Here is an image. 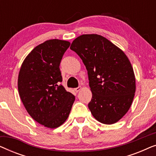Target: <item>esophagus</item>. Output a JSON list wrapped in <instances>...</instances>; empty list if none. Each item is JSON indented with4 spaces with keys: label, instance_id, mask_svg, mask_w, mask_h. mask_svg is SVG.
<instances>
[{
    "label": "esophagus",
    "instance_id": "obj_1",
    "mask_svg": "<svg viewBox=\"0 0 156 156\" xmlns=\"http://www.w3.org/2000/svg\"><path fill=\"white\" fill-rule=\"evenodd\" d=\"M81 89H82V87H77V88L74 89V91H75L77 93V92H79V91L81 90Z\"/></svg>",
    "mask_w": 156,
    "mask_h": 156
}]
</instances>
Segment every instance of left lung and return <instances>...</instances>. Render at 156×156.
<instances>
[{
  "label": "left lung",
  "instance_id": "8db88e82",
  "mask_svg": "<svg viewBox=\"0 0 156 156\" xmlns=\"http://www.w3.org/2000/svg\"><path fill=\"white\" fill-rule=\"evenodd\" d=\"M70 49L88 72L92 98L88 107L104 124H113L128 112L136 91V78L123 50L103 36L86 34L74 39Z\"/></svg>",
  "mask_w": 156,
  "mask_h": 156
}]
</instances>
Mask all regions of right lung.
Returning <instances> with one entry per match:
<instances>
[{"label":"right lung","mask_w":156,"mask_h":156,"mask_svg":"<svg viewBox=\"0 0 156 156\" xmlns=\"http://www.w3.org/2000/svg\"><path fill=\"white\" fill-rule=\"evenodd\" d=\"M69 45L66 40H47L27 55L19 72L18 92L25 109L35 121L50 129L65 122L75 100L59 84V64Z\"/></svg>","instance_id":"add662e5"}]
</instances>
